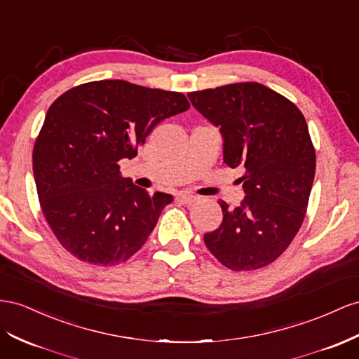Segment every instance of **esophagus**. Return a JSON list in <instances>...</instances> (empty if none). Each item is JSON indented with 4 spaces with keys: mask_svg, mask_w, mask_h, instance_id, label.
<instances>
[{
    "mask_svg": "<svg viewBox=\"0 0 359 359\" xmlns=\"http://www.w3.org/2000/svg\"><path fill=\"white\" fill-rule=\"evenodd\" d=\"M177 199H178L180 202H182V203H193L195 201H198V196L189 195V193H180Z\"/></svg>",
    "mask_w": 359,
    "mask_h": 359,
    "instance_id": "esophagus-1",
    "label": "esophagus"
}]
</instances>
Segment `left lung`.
<instances>
[{
    "mask_svg": "<svg viewBox=\"0 0 359 359\" xmlns=\"http://www.w3.org/2000/svg\"><path fill=\"white\" fill-rule=\"evenodd\" d=\"M193 107L219 128L224 163L243 170L245 198L203 236L231 270L264 267L283 254L302 225L311 193L316 152L296 105L259 83H236L191 92Z\"/></svg>",
    "mask_w": 359,
    "mask_h": 359,
    "instance_id": "obj_1",
    "label": "left lung"
}]
</instances>
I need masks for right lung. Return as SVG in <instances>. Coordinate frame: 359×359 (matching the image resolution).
Returning a JSON list of instances; mask_svg holds the SVG:
<instances>
[{"label":"right lung","instance_id":"1","mask_svg":"<svg viewBox=\"0 0 359 359\" xmlns=\"http://www.w3.org/2000/svg\"><path fill=\"white\" fill-rule=\"evenodd\" d=\"M189 109L182 93L123 80L76 86L53 102L33 172L43 216L67 252L114 266L144 245L173 196L134 186L119 161L137 156L156 125Z\"/></svg>","mask_w":359,"mask_h":359}]
</instances>
